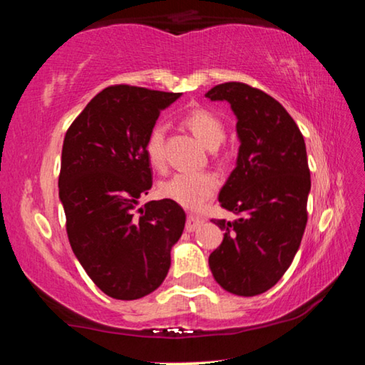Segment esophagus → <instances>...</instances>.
I'll list each match as a JSON object with an SVG mask.
<instances>
[{
  "mask_svg": "<svg viewBox=\"0 0 365 365\" xmlns=\"http://www.w3.org/2000/svg\"><path fill=\"white\" fill-rule=\"evenodd\" d=\"M202 222H205V220H202L201 217H197V215H195V214H190L185 228H187V232H195L197 227L202 225Z\"/></svg>",
  "mask_w": 365,
  "mask_h": 365,
  "instance_id": "1",
  "label": "esophagus"
}]
</instances>
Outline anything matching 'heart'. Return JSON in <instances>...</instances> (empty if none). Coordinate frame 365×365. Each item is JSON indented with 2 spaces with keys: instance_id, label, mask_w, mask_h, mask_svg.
<instances>
[{
  "instance_id": "b5f03b06",
  "label": "heart",
  "mask_w": 365,
  "mask_h": 365,
  "mask_svg": "<svg viewBox=\"0 0 365 365\" xmlns=\"http://www.w3.org/2000/svg\"><path fill=\"white\" fill-rule=\"evenodd\" d=\"M183 123L207 150H217L225 140V125L217 115L206 109H195L185 115ZM165 127L158 122L145 141V153L154 169H163ZM219 188V178L211 172H178L159 185V195L188 209H200Z\"/></svg>"
}]
</instances>
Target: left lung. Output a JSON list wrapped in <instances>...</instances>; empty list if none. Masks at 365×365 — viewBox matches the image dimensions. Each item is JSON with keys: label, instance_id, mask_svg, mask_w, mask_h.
<instances>
[{"label": "left lung", "instance_id": "1", "mask_svg": "<svg viewBox=\"0 0 365 365\" xmlns=\"http://www.w3.org/2000/svg\"><path fill=\"white\" fill-rule=\"evenodd\" d=\"M206 98L230 104L240 140L237 168L219 193L220 206L240 217L212 219L225 233L209 267L228 293L256 296L282 279L299 250L311 191L306 143L287 109L261 90L227 82Z\"/></svg>", "mask_w": 365, "mask_h": 365}]
</instances>
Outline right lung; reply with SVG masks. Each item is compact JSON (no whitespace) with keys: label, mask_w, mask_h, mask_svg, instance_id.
<instances>
[{"label":"right lung","mask_w":365,"mask_h":365,"mask_svg":"<svg viewBox=\"0 0 365 365\" xmlns=\"http://www.w3.org/2000/svg\"><path fill=\"white\" fill-rule=\"evenodd\" d=\"M182 93L130 85L100 91L72 122L61 156L59 200L78 262L103 293L132 301L153 293L182 237L183 209L159 200L138 207L153 185L145 141L160 110Z\"/></svg>","instance_id":"obj_1"}]
</instances>
